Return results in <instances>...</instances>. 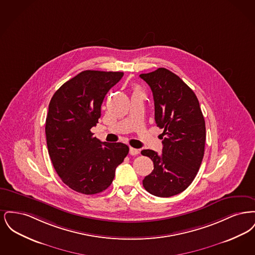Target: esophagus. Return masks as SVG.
I'll use <instances>...</instances> for the list:
<instances>
[{
  "label": "esophagus",
  "instance_id": "34e87169",
  "mask_svg": "<svg viewBox=\"0 0 255 255\" xmlns=\"http://www.w3.org/2000/svg\"><path fill=\"white\" fill-rule=\"evenodd\" d=\"M129 153H130V155H132V156H135V155H137V154L139 153V150H138V149H135V148H133V147H130Z\"/></svg>",
  "mask_w": 255,
  "mask_h": 255
}]
</instances>
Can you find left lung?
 Here are the masks:
<instances>
[{"instance_id":"left-lung-1","label":"left lung","mask_w":255,"mask_h":255,"mask_svg":"<svg viewBox=\"0 0 255 255\" xmlns=\"http://www.w3.org/2000/svg\"><path fill=\"white\" fill-rule=\"evenodd\" d=\"M150 86L155 121L163 129L162 154L142 150L154 169L142 184L150 194L171 197L193 182L205 154L206 122L194 92L175 73L164 68L139 75Z\"/></svg>"}]
</instances>
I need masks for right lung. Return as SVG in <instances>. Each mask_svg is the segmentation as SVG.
I'll list each match as a JSON object with an SVG mask.
<instances>
[{
  "label": "right lung",
  "mask_w": 255,
  "mask_h": 255,
  "mask_svg": "<svg viewBox=\"0 0 255 255\" xmlns=\"http://www.w3.org/2000/svg\"><path fill=\"white\" fill-rule=\"evenodd\" d=\"M122 76L121 72L84 71L50 99L45 128L49 157L62 182L76 192L93 195L107 189L129 153L126 144L101 142L91 132L104 97Z\"/></svg>",
  "instance_id": "1"
}]
</instances>
